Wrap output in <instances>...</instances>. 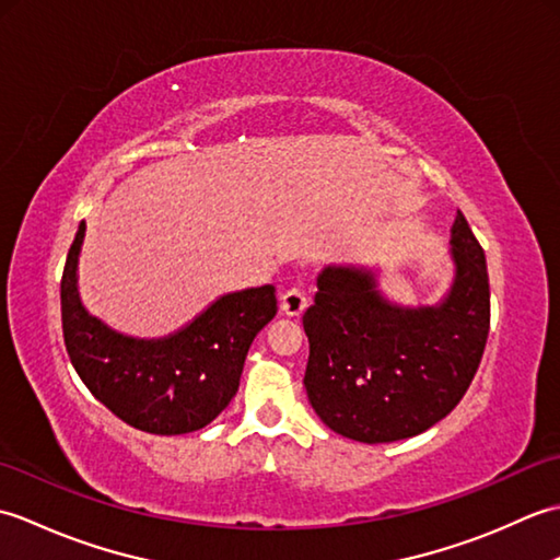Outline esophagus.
I'll list each match as a JSON object with an SVG mask.
<instances>
[{"label":"esophagus","instance_id":"esophagus-1","mask_svg":"<svg viewBox=\"0 0 560 560\" xmlns=\"http://www.w3.org/2000/svg\"><path fill=\"white\" fill-rule=\"evenodd\" d=\"M307 307V299L301 289H287L281 293V311L289 317H299Z\"/></svg>","mask_w":560,"mask_h":560}]
</instances>
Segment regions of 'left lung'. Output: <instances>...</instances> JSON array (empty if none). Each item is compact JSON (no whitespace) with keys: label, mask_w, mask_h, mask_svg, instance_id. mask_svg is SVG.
Returning a JSON list of instances; mask_svg holds the SVG:
<instances>
[{"label":"left lung","mask_w":560,"mask_h":560,"mask_svg":"<svg viewBox=\"0 0 560 560\" xmlns=\"http://www.w3.org/2000/svg\"><path fill=\"white\" fill-rule=\"evenodd\" d=\"M452 279L433 305H401L380 267L327 265L303 315L311 341L305 389L331 431L359 443H395L443 421L471 385L489 339L491 293L483 249L457 213Z\"/></svg>","instance_id":"left-lung-1"}]
</instances>
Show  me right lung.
I'll return each mask as SVG.
<instances>
[{
  "instance_id": "right-lung-1",
  "label": "right lung",
  "mask_w": 560,
  "mask_h": 560,
  "mask_svg": "<svg viewBox=\"0 0 560 560\" xmlns=\"http://www.w3.org/2000/svg\"><path fill=\"white\" fill-rule=\"evenodd\" d=\"M86 221L79 223L59 283L62 331L71 365L117 419L153 435L209 425L241 387L255 337L277 315L271 283L219 295L163 337H132L91 315L79 291Z\"/></svg>"
}]
</instances>
